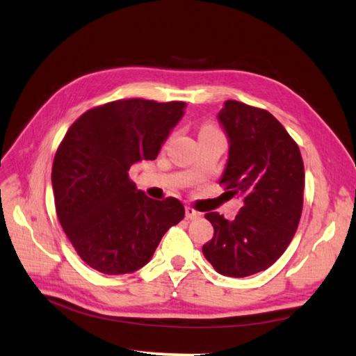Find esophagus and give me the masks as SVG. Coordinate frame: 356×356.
I'll use <instances>...</instances> for the list:
<instances>
[{"label":"esophagus","mask_w":356,"mask_h":356,"mask_svg":"<svg viewBox=\"0 0 356 356\" xmlns=\"http://www.w3.org/2000/svg\"><path fill=\"white\" fill-rule=\"evenodd\" d=\"M185 216H186V218H190V220H194V218H199L202 214L199 213V211H195L194 208L186 207L185 208Z\"/></svg>","instance_id":"esophagus-1"}]
</instances>
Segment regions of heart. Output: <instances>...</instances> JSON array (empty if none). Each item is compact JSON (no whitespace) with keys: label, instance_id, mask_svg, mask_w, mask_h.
<instances>
[{"label":"heart","instance_id":"obj_1","mask_svg":"<svg viewBox=\"0 0 356 356\" xmlns=\"http://www.w3.org/2000/svg\"><path fill=\"white\" fill-rule=\"evenodd\" d=\"M209 131H216V128L214 127H211V125H205L202 128V131L200 133H209Z\"/></svg>","mask_w":356,"mask_h":356}]
</instances>
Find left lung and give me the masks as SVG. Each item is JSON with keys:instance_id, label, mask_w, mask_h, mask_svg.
I'll use <instances>...</instances> for the list:
<instances>
[{"instance_id": "8db88e82", "label": "left lung", "mask_w": 356, "mask_h": 356, "mask_svg": "<svg viewBox=\"0 0 356 356\" xmlns=\"http://www.w3.org/2000/svg\"><path fill=\"white\" fill-rule=\"evenodd\" d=\"M218 119L229 138L220 185L243 195L232 220L205 217L214 237L202 251L218 274L248 277L268 269L286 251L303 211L305 165L300 148L269 111L226 101Z\"/></svg>"}]
</instances>
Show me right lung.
<instances>
[{
	"label": "right lung",
	"instance_id": "right-lung-1",
	"mask_svg": "<svg viewBox=\"0 0 356 356\" xmlns=\"http://www.w3.org/2000/svg\"><path fill=\"white\" fill-rule=\"evenodd\" d=\"M185 105L119 99L90 108L67 130L51 166L55 208L90 268L108 275L138 270L185 217L177 199H149L130 179L133 163L157 157Z\"/></svg>",
	"mask_w": 356,
	"mask_h": 356
}]
</instances>
